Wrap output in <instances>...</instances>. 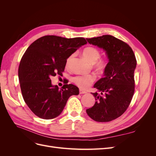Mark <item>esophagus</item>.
<instances>
[{
	"label": "esophagus",
	"instance_id": "1",
	"mask_svg": "<svg viewBox=\"0 0 156 156\" xmlns=\"http://www.w3.org/2000/svg\"><path fill=\"white\" fill-rule=\"evenodd\" d=\"M86 93H87V92L83 90L82 89H80V90H79V94H86Z\"/></svg>",
	"mask_w": 156,
	"mask_h": 156
}]
</instances>
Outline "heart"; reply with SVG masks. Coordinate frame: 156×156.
I'll list each match as a JSON object with an SVG mask.
<instances>
[{
  "label": "heart",
  "instance_id": "b5f03b06",
  "mask_svg": "<svg viewBox=\"0 0 156 156\" xmlns=\"http://www.w3.org/2000/svg\"><path fill=\"white\" fill-rule=\"evenodd\" d=\"M83 55L90 62L95 64L97 68L102 69L103 68L104 61L102 60H98V58H100V53L97 48H94V47H88L83 50ZM71 56L67 60V64L69 62ZM73 81L80 88L87 89L95 81V76L92 74L77 75L73 79Z\"/></svg>",
  "mask_w": 156,
  "mask_h": 156
}]
</instances>
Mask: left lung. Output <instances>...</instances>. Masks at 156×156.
I'll list each match as a JSON object with an SVG mask.
<instances>
[{"mask_svg":"<svg viewBox=\"0 0 156 156\" xmlns=\"http://www.w3.org/2000/svg\"><path fill=\"white\" fill-rule=\"evenodd\" d=\"M90 44L103 49L108 58L103 77L94 84L92 93L95 104L87 109L96 122H106L120 116L129 107L135 91L134 71L136 60L133 50L125 42L111 35L87 38Z\"/></svg>","mask_w":156,"mask_h":156,"instance_id":"obj_1","label":"left lung"}]
</instances>
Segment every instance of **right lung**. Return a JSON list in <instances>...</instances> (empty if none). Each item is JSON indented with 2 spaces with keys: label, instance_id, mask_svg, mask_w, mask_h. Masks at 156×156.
Listing matches in <instances>:
<instances>
[{
  "label": "right lung",
  "instance_id": "obj_1",
  "mask_svg": "<svg viewBox=\"0 0 156 156\" xmlns=\"http://www.w3.org/2000/svg\"><path fill=\"white\" fill-rule=\"evenodd\" d=\"M86 44L83 37L45 36L26 50L19 66L18 76L24 101L37 116L45 120L55 119L62 112L69 98L78 95L76 86L64 84L60 89L52 84L51 77L61 75L67 59Z\"/></svg>",
  "mask_w": 156,
  "mask_h": 156
}]
</instances>
